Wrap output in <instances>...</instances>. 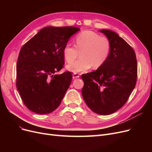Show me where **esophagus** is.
<instances>
[{
    "label": "esophagus",
    "instance_id": "esophagus-1",
    "mask_svg": "<svg viewBox=\"0 0 152 152\" xmlns=\"http://www.w3.org/2000/svg\"><path fill=\"white\" fill-rule=\"evenodd\" d=\"M80 76V75L79 74V73H74L73 74V79H77V78H79Z\"/></svg>",
    "mask_w": 152,
    "mask_h": 152
}]
</instances>
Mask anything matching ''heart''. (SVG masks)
<instances>
[{"instance_id": "heart-1", "label": "heart", "mask_w": 152, "mask_h": 152, "mask_svg": "<svg viewBox=\"0 0 152 152\" xmlns=\"http://www.w3.org/2000/svg\"><path fill=\"white\" fill-rule=\"evenodd\" d=\"M111 44L107 37L93 31L85 30L75 39V46L66 44L63 49L64 58L68 63L74 61L80 53L81 58L68 64L66 68L73 73L88 70L92 66L98 68L108 58Z\"/></svg>"}]
</instances>
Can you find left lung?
<instances>
[{"instance_id":"left-lung-1","label":"left lung","mask_w":152,"mask_h":152,"mask_svg":"<svg viewBox=\"0 0 152 152\" xmlns=\"http://www.w3.org/2000/svg\"><path fill=\"white\" fill-rule=\"evenodd\" d=\"M110 40L108 59L94 72L82 75V94L88 107L96 113L107 115L125 104L137 80V66L134 49L115 32L99 31Z\"/></svg>"}]
</instances>
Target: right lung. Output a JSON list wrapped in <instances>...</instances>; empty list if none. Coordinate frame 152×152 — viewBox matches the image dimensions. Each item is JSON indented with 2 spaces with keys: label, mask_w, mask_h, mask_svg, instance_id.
Listing matches in <instances>:
<instances>
[{
  "label": "right lung",
  "mask_w": 152,
  "mask_h": 152,
  "mask_svg": "<svg viewBox=\"0 0 152 152\" xmlns=\"http://www.w3.org/2000/svg\"><path fill=\"white\" fill-rule=\"evenodd\" d=\"M79 28L47 26L21 48L16 65V87L23 102L39 114L53 112L60 104L72 79L64 65L63 49Z\"/></svg>",
  "instance_id": "add662e5"
}]
</instances>
